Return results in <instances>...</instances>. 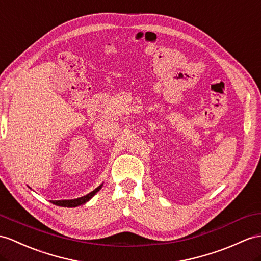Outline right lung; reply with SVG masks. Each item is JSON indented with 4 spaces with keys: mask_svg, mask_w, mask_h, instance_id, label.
Wrapping results in <instances>:
<instances>
[{
    "mask_svg": "<svg viewBox=\"0 0 261 261\" xmlns=\"http://www.w3.org/2000/svg\"><path fill=\"white\" fill-rule=\"evenodd\" d=\"M103 186V184L99 185L97 188H95L93 192H91L90 194H87L83 197H80V198H76V199H68V200H50L52 204L56 205V206H61V207H77L81 205H84L85 202H87L90 200L92 197L96 194L97 192H99V189Z\"/></svg>",
    "mask_w": 261,
    "mask_h": 261,
    "instance_id": "1",
    "label": "right lung"
}]
</instances>
